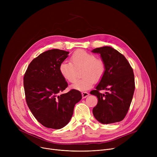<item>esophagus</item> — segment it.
Here are the masks:
<instances>
[{
	"label": "esophagus",
	"instance_id": "1",
	"mask_svg": "<svg viewBox=\"0 0 157 157\" xmlns=\"http://www.w3.org/2000/svg\"><path fill=\"white\" fill-rule=\"evenodd\" d=\"M81 95H82V97L84 98L87 97L89 95V94L88 92H83L81 93Z\"/></svg>",
	"mask_w": 157,
	"mask_h": 157
}]
</instances>
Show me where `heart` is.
<instances>
[{
	"label": "heart",
	"mask_w": 157,
	"mask_h": 157,
	"mask_svg": "<svg viewBox=\"0 0 157 157\" xmlns=\"http://www.w3.org/2000/svg\"><path fill=\"white\" fill-rule=\"evenodd\" d=\"M83 67L81 79L76 81L72 88L85 91L91 88L95 82L100 81L105 72V63L100 58L84 49H78L71 56V62H63L59 66V71L63 78L69 83L76 79V69Z\"/></svg>",
	"instance_id": "b5f03b06"
}]
</instances>
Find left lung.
I'll return each instance as SVG.
<instances>
[{"mask_svg": "<svg viewBox=\"0 0 157 157\" xmlns=\"http://www.w3.org/2000/svg\"><path fill=\"white\" fill-rule=\"evenodd\" d=\"M93 53H99L105 63L102 79L90 94L98 98L93 109L94 117L103 124L119 122L124 119L129 109L135 90L133 69L126 58L109 46L97 48ZM109 90L105 94L100 90Z\"/></svg>", "mask_w": 157, "mask_h": 157, "instance_id": "1", "label": "left lung"}]
</instances>
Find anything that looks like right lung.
Returning a JSON list of instances; mask_svg holds the SVG:
<instances>
[{
    "instance_id": "add662e5",
    "label": "right lung",
    "mask_w": 157,
    "mask_h": 157,
    "mask_svg": "<svg viewBox=\"0 0 157 157\" xmlns=\"http://www.w3.org/2000/svg\"><path fill=\"white\" fill-rule=\"evenodd\" d=\"M69 52L53 49L35 58L23 77L27 105L36 120L47 128L60 129L72 118L74 105L82 98L77 90L60 94L68 84L59 71V66Z\"/></svg>"
}]
</instances>
